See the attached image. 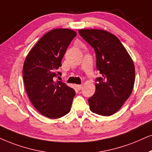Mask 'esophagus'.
Listing matches in <instances>:
<instances>
[{
	"label": "esophagus",
	"instance_id": "34e87169",
	"mask_svg": "<svg viewBox=\"0 0 152 152\" xmlns=\"http://www.w3.org/2000/svg\"><path fill=\"white\" fill-rule=\"evenodd\" d=\"M82 87H83V86H82V85H76V88H77V89H78V90H81Z\"/></svg>",
	"mask_w": 152,
	"mask_h": 152
}]
</instances>
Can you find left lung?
Returning <instances> with one entry per match:
<instances>
[{"instance_id": "left-lung-1", "label": "left lung", "mask_w": 152, "mask_h": 152, "mask_svg": "<svg viewBox=\"0 0 152 152\" xmlns=\"http://www.w3.org/2000/svg\"><path fill=\"white\" fill-rule=\"evenodd\" d=\"M80 36L94 48L96 90L88 99L92 112L108 116L120 109L131 95L135 83V66L127 50L116 36L99 29H80Z\"/></svg>"}]
</instances>
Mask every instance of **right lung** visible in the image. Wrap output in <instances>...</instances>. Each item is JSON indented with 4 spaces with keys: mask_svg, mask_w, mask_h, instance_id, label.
I'll list each match as a JSON object with an SVG mask.
<instances>
[{
    "mask_svg": "<svg viewBox=\"0 0 152 152\" xmlns=\"http://www.w3.org/2000/svg\"><path fill=\"white\" fill-rule=\"evenodd\" d=\"M76 33L55 28L45 34L31 50L23 66L26 93L34 107L48 118H58L71 110L76 93L62 81H55L62 59Z\"/></svg>",
    "mask_w": 152,
    "mask_h": 152,
    "instance_id": "add662e5",
    "label": "right lung"
}]
</instances>
